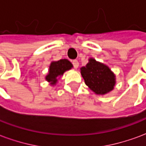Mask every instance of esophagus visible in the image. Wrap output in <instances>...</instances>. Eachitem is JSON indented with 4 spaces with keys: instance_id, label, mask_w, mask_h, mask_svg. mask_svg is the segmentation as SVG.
<instances>
[{
    "instance_id": "obj_1",
    "label": "esophagus",
    "mask_w": 146,
    "mask_h": 146,
    "mask_svg": "<svg viewBox=\"0 0 146 146\" xmlns=\"http://www.w3.org/2000/svg\"><path fill=\"white\" fill-rule=\"evenodd\" d=\"M72 64H73V66H74V68H78V66H79V63H78V61L76 60H73V61H72Z\"/></svg>"
}]
</instances>
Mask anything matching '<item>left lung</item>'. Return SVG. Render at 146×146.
Wrapping results in <instances>:
<instances>
[{
    "label": "left lung",
    "mask_w": 146,
    "mask_h": 146,
    "mask_svg": "<svg viewBox=\"0 0 146 146\" xmlns=\"http://www.w3.org/2000/svg\"><path fill=\"white\" fill-rule=\"evenodd\" d=\"M85 83L97 95H106L113 90L116 75L109 67L94 58H89V62L80 68Z\"/></svg>",
    "instance_id": "1"
}]
</instances>
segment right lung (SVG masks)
I'll list each match as a JSON object with an SVG mask.
<instances>
[{
  "mask_svg": "<svg viewBox=\"0 0 146 146\" xmlns=\"http://www.w3.org/2000/svg\"><path fill=\"white\" fill-rule=\"evenodd\" d=\"M73 68V64L68 59H60L57 61H52L49 66L48 73L46 75L45 79L51 86H56L58 79L64 73Z\"/></svg>",
  "mask_w": 146,
  "mask_h": 146,
  "instance_id": "obj_1",
  "label": "right lung"
}]
</instances>
